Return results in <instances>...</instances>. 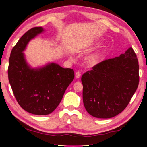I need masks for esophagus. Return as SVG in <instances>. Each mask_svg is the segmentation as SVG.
<instances>
[{
    "label": "esophagus",
    "instance_id": "obj_1",
    "mask_svg": "<svg viewBox=\"0 0 147 147\" xmlns=\"http://www.w3.org/2000/svg\"><path fill=\"white\" fill-rule=\"evenodd\" d=\"M75 76H76V78H80L81 76V73L79 72V71H78V72H76V74H75Z\"/></svg>",
    "mask_w": 147,
    "mask_h": 147
}]
</instances>
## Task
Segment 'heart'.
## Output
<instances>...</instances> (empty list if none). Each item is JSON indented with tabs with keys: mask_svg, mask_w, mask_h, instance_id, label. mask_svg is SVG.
<instances>
[{
	"mask_svg": "<svg viewBox=\"0 0 147 147\" xmlns=\"http://www.w3.org/2000/svg\"><path fill=\"white\" fill-rule=\"evenodd\" d=\"M98 55L97 54H91V55L88 56L86 58V61L88 63L90 64H94L96 63L98 59Z\"/></svg>",
	"mask_w": 147,
	"mask_h": 147,
	"instance_id": "heart-1",
	"label": "heart"
}]
</instances>
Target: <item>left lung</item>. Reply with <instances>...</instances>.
<instances>
[{
  "label": "left lung",
  "instance_id": "left-lung-1",
  "mask_svg": "<svg viewBox=\"0 0 147 147\" xmlns=\"http://www.w3.org/2000/svg\"><path fill=\"white\" fill-rule=\"evenodd\" d=\"M139 65L132 47L102 61L81 77L83 100L88 113L99 118L117 116L127 107L139 83Z\"/></svg>",
  "mask_w": 147,
  "mask_h": 147
}]
</instances>
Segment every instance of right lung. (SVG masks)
<instances>
[{
	"instance_id": "1",
	"label": "right lung",
	"mask_w": 147,
	"mask_h": 147,
	"mask_svg": "<svg viewBox=\"0 0 147 147\" xmlns=\"http://www.w3.org/2000/svg\"><path fill=\"white\" fill-rule=\"evenodd\" d=\"M44 31L42 27L30 29L13 47L9 58L8 77L17 101L24 110L34 115L51 113L59 105L68 86L74 80V71L49 63L32 68L24 53L31 39Z\"/></svg>"
}]
</instances>
